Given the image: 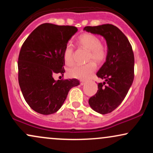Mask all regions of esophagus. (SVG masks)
I'll use <instances>...</instances> for the list:
<instances>
[{"instance_id":"obj_1","label":"esophagus","mask_w":153,"mask_h":153,"mask_svg":"<svg viewBox=\"0 0 153 153\" xmlns=\"http://www.w3.org/2000/svg\"><path fill=\"white\" fill-rule=\"evenodd\" d=\"M85 80H80V85H84V84H85Z\"/></svg>"}]
</instances>
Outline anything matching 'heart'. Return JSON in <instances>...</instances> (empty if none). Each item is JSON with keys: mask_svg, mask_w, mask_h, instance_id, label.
Wrapping results in <instances>:
<instances>
[{"mask_svg": "<svg viewBox=\"0 0 153 153\" xmlns=\"http://www.w3.org/2000/svg\"><path fill=\"white\" fill-rule=\"evenodd\" d=\"M78 42L80 46L89 50L88 59H94L96 62H103L106 59L108 55V48L106 45L101 43V39L99 36L91 33H85L80 35L78 37ZM73 45L68 44L63 50V59L65 62L68 65L73 64ZM97 66L94 61L86 63L85 65H77L68 70V75L73 78L85 79L88 78L93 73L96 71Z\"/></svg>", "mask_w": 153, "mask_h": 153, "instance_id": "heart-1", "label": "heart"}]
</instances>
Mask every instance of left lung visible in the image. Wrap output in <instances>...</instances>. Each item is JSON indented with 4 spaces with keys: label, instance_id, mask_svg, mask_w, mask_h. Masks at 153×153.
Wrapping results in <instances>:
<instances>
[{
    "label": "left lung",
    "instance_id": "1",
    "mask_svg": "<svg viewBox=\"0 0 153 153\" xmlns=\"http://www.w3.org/2000/svg\"><path fill=\"white\" fill-rule=\"evenodd\" d=\"M84 30L101 35L106 40V60L96 73L98 78L105 81L98 83L99 90L88 101L95 111L106 114L121 104L132 84L134 76V52L127 36L112 24L85 26Z\"/></svg>",
    "mask_w": 153,
    "mask_h": 153
}]
</instances>
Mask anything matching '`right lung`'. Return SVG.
<instances>
[{
  "label": "right lung",
  "mask_w": 153,
  "mask_h": 153,
  "mask_svg": "<svg viewBox=\"0 0 153 153\" xmlns=\"http://www.w3.org/2000/svg\"><path fill=\"white\" fill-rule=\"evenodd\" d=\"M78 29L45 23L34 29L23 43L18 59V78L24 99L37 113L57 111L78 79L54 80V75H63V50Z\"/></svg>",
  "instance_id": "obj_1"
}]
</instances>
